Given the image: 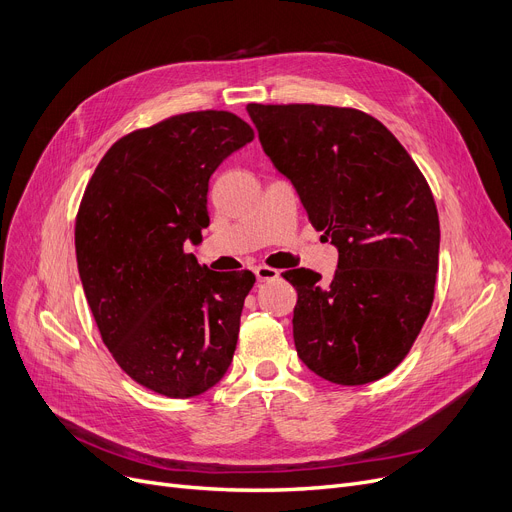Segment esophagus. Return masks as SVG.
<instances>
[{
    "label": "esophagus",
    "mask_w": 512,
    "mask_h": 512,
    "mask_svg": "<svg viewBox=\"0 0 512 512\" xmlns=\"http://www.w3.org/2000/svg\"><path fill=\"white\" fill-rule=\"evenodd\" d=\"M253 272H255V278H257L259 282H267V280H276V278L280 276V272H278V270H274V267H267V265H257Z\"/></svg>",
    "instance_id": "obj_1"
}]
</instances>
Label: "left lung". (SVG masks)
I'll return each mask as SVG.
<instances>
[{
    "label": "left lung",
    "mask_w": 512,
    "mask_h": 512,
    "mask_svg": "<svg viewBox=\"0 0 512 512\" xmlns=\"http://www.w3.org/2000/svg\"><path fill=\"white\" fill-rule=\"evenodd\" d=\"M247 112L309 222L338 249L330 284L305 267L282 274L299 294L301 361L340 386L384 378L434 303L440 220L427 180L380 120L353 107L249 103Z\"/></svg>",
    "instance_id": "obj_1"
}]
</instances>
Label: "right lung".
<instances>
[{"instance_id":"1","label":"right lung","mask_w":512,"mask_h":512,"mask_svg":"<svg viewBox=\"0 0 512 512\" xmlns=\"http://www.w3.org/2000/svg\"><path fill=\"white\" fill-rule=\"evenodd\" d=\"M230 112H188L134 130L103 155L80 201L78 274L103 344L130 378L168 398L218 384L232 363L251 272L186 253L209 226V178L251 143Z\"/></svg>"}]
</instances>
